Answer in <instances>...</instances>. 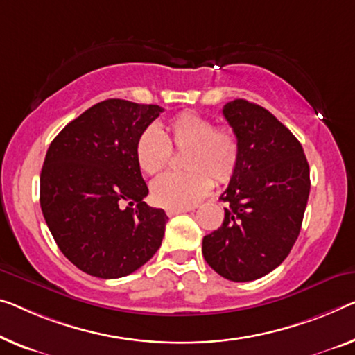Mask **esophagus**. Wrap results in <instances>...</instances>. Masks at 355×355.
I'll list each match as a JSON object with an SVG mask.
<instances>
[{
  "instance_id": "esophagus-1",
  "label": "esophagus",
  "mask_w": 355,
  "mask_h": 355,
  "mask_svg": "<svg viewBox=\"0 0 355 355\" xmlns=\"http://www.w3.org/2000/svg\"><path fill=\"white\" fill-rule=\"evenodd\" d=\"M187 211H189V209H180V210L168 209V210H167V215H168V216H175V215H178V214H187Z\"/></svg>"
}]
</instances>
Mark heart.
I'll list each match as a JSON object with an SVG mask.
<instances>
[{
	"label": "heart",
	"instance_id": "heart-1",
	"mask_svg": "<svg viewBox=\"0 0 355 355\" xmlns=\"http://www.w3.org/2000/svg\"><path fill=\"white\" fill-rule=\"evenodd\" d=\"M188 150L183 166L188 172H168L151 184V199L161 207L189 209L209 194L211 178L225 184L234 177L241 159V145L231 127H215L205 116L180 113L166 125V137L155 127L141 132L135 144V161L146 175L159 173L172 150Z\"/></svg>",
	"mask_w": 355,
	"mask_h": 355
}]
</instances>
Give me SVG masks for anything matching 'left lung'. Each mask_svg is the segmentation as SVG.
I'll list each match as a JSON object with an SVG mask.
<instances>
[{
	"label": "left lung",
	"mask_w": 355,
	"mask_h": 355,
	"mask_svg": "<svg viewBox=\"0 0 355 355\" xmlns=\"http://www.w3.org/2000/svg\"><path fill=\"white\" fill-rule=\"evenodd\" d=\"M241 159L221 194L223 225L204 236L209 266L232 282H250L276 269L298 239L311 180L303 146L276 116L236 98L223 107Z\"/></svg>",
	"instance_id": "left-lung-1"
}]
</instances>
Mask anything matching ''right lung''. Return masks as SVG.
Wrapping results in <instances>:
<instances>
[{"mask_svg":"<svg viewBox=\"0 0 355 355\" xmlns=\"http://www.w3.org/2000/svg\"><path fill=\"white\" fill-rule=\"evenodd\" d=\"M162 108L108 98L52 140L40 202L52 237L76 268L100 279L129 276L161 247L167 215L144 202L135 144Z\"/></svg>","mask_w":355,"mask_h":355,"instance_id":"right-lung-1","label":"right lung"}]
</instances>
